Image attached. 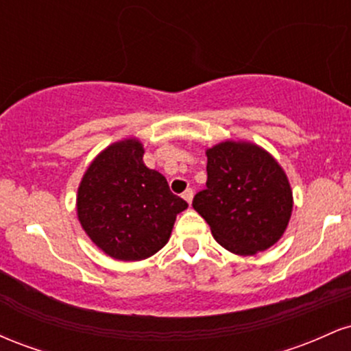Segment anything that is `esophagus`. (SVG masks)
<instances>
[{
  "label": "esophagus",
  "instance_id": "34e87169",
  "mask_svg": "<svg viewBox=\"0 0 351 351\" xmlns=\"http://www.w3.org/2000/svg\"><path fill=\"white\" fill-rule=\"evenodd\" d=\"M193 195H195V193H193V189H191V188H188V189H186V191H184V193H183V195H181V196H183V198H184V199H186L189 204H191Z\"/></svg>",
  "mask_w": 351,
  "mask_h": 351
}]
</instances>
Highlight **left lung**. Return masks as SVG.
I'll return each instance as SVG.
<instances>
[{
    "instance_id": "left-lung-1",
    "label": "left lung",
    "mask_w": 351,
    "mask_h": 351,
    "mask_svg": "<svg viewBox=\"0 0 351 351\" xmlns=\"http://www.w3.org/2000/svg\"><path fill=\"white\" fill-rule=\"evenodd\" d=\"M206 155V188L196 193L193 208L215 239L239 256L276 244L292 213V189L280 165L245 142L219 143Z\"/></svg>"
}]
</instances>
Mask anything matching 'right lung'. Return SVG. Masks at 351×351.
Wrapping results in <instances>:
<instances>
[{
  "label": "right lung",
  "instance_id": "1",
  "mask_svg": "<svg viewBox=\"0 0 351 351\" xmlns=\"http://www.w3.org/2000/svg\"><path fill=\"white\" fill-rule=\"evenodd\" d=\"M188 203L173 195L162 173L143 163V147L128 138L92 162L77 191V216L87 236L119 261H142L168 243Z\"/></svg>",
  "mask_w": 351,
  "mask_h": 351
}]
</instances>
